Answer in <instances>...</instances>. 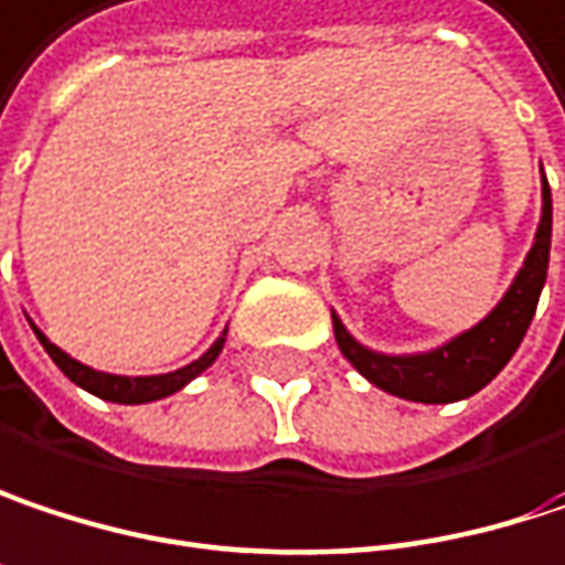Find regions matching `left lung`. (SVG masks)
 <instances>
[{
  "instance_id": "obj_1",
  "label": "left lung",
  "mask_w": 565,
  "mask_h": 565,
  "mask_svg": "<svg viewBox=\"0 0 565 565\" xmlns=\"http://www.w3.org/2000/svg\"><path fill=\"white\" fill-rule=\"evenodd\" d=\"M550 232H553V200L543 178V213H540L534 245L514 284L508 287L501 303L482 323H476L472 330L459 333L430 352L385 355L355 342L333 313L339 352L352 362L359 375H365L372 385L394 397L417 401V404H452V401L472 397L511 362V355L518 352L521 339L534 320L540 290L546 281V265H550Z\"/></svg>"
}]
</instances>
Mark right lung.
<instances>
[{
	"instance_id": "1",
	"label": "right lung",
	"mask_w": 565,
	"mask_h": 565,
	"mask_svg": "<svg viewBox=\"0 0 565 565\" xmlns=\"http://www.w3.org/2000/svg\"><path fill=\"white\" fill-rule=\"evenodd\" d=\"M34 330V327H31ZM34 335L41 339V345H44V352L54 359V365L74 382L83 391H89V394H96V397H103V401H113V404H148V401H161V397H168V394H174L183 385H190L196 375H203L213 362H216V355L223 352V342H226V330L223 335L196 359V362H190V365H183L178 372H168V375H141V379H129V375H109V372H96V369H89V365H83L77 359H71L64 349H57L47 335L41 333V330H34Z\"/></svg>"
}]
</instances>
